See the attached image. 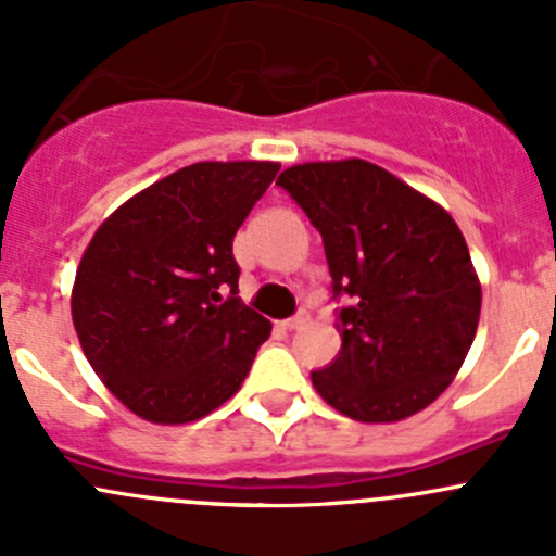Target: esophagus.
<instances>
[{
    "instance_id": "34e87169",
    "label": "esophagus",
    "mask_w": 556,
    "mask_h": 556,
    "mask_svg": "<svg viewBox=\"0 0 556 556\" xmlns=\"http://www.w3.org/2000/svg\"><path fill=\"white\" fill-rule=\"evenodd\" d=\"M304 325H306V314H295V317L282 319V323H279V328H282V330H299V328H304Z\"/></svg>"
}]
</instances>
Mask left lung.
<instances>
[{
	"label": "left lung",
	"mask_w": 556,
	"mask_h": 556,
	"mask_svg": "<svg viewBox=\"0 0 556 556\" xmlns=\"http://www.w3.org/2000/svg\"><path fill=\"white\" fill-rule=\"evenodd\" d=\"M325 244L333 295H350L341 352L312 384L357 422L422 412L457 377L481 312V285L450 212L363 159L279 174Z\"/></svg>",
	"instance_id": "left-lung-1"
}]
</instances>
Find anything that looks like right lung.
<instances>
[{
  "mask_svg": "<svg viewBox=\"0 0 556 556\" xmlns=\"http://www.w3.org/2000/svg\"><path fill=\"white\" fill-rule=\"evenodd\" d=\"M277 172L274 161L185 166L117 206L83 252L72 323L137 417L193 422L242 387L271 323L239 301L233 237Z\"/></svg>",
  "mask_w": 556,
  "mask_h": 556,
  "instance_id": "add662e5",
  "label": "right lung"
}]
</instances>
